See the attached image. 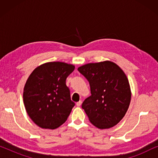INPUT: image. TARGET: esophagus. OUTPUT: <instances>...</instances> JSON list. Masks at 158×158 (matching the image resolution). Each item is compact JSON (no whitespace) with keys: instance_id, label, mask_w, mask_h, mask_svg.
Segmentation results:
<instances>
[{"instance_id":"34e87169","label":"esophagus","mask_w":158,"mask_h":158,"mask_svg":"<svg viewBox=\"0 0 158 158\" xmlns=\"http://www.w3.org/2000/svg\"><path fill=\"white\" fill-rule=\"evenodd\" d=\"M81 103H82V101H79L78 102H77V103H76L77 106H80L81 105Z\"/></svg>"}]
</instances>
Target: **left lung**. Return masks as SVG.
Wrapping results in <instances>:
<instances>
[{"instance_id":"obj_1","label":"left lung","mask_w":158,"mask_h":158,"mask_svg":"<svg viewBox=\"0 0 158 158\" xmlns=\"http://www.w3.org/2000/svg\"><path fill=\"white\" fill-rule=\"evenodd\" d=\"M77 70L90 84L91 96L82 108L90 123L101 129L115 126L126 114L131 101L130 85L124 71L111 61L88 63Z\"/></svg>"}]
</instances>
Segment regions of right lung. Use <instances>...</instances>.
I'll return each instance as SVG.
<instances>
[{
    "mask_svg": "<svg viewBox=\"0 0 158 158\" xmlns=\"http://www.w3.org/2000/svg\"><path fill=\"white\" fill-rule=\"evenodd\" d=\"M73 64L50 62L34 70L23 88V103L28 115L41 128L54 129L66 122L75 103L71 101L66 79Z\"/></svg>",
    "mask_w": 158,
    "mask_h": 158,
    "instance_id": "1",
    "label": "right lung"
}]
</instances>
